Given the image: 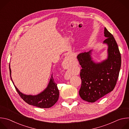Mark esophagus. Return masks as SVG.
<instances>
[{"label": "esophagus", "instance_id": "34e87169", "mask_svg": "<svg viewBox=\"0 0 129 129\" xmlns=\"http://www.w3.org/2000/svg\"><path fill=\"white\" fill-rule=\"evenodd\" d=\"M62 66L65 69H68L69 67V63L67 58H65L62 63ZM67 77H68L67 76Z\"/></svg>", "mask_w": 129, "mask_h": 129}]
</instances>
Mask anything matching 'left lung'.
<instances>
[{"mask_svg": "<svg viewBox=\"0 0 129 129\" xmlns=\"http://www.w3.org/2000/svg\"><path fill=\"white\" fill-rule=\"evenodd\" d=\"M104 43L107 44L108 58L101 63L92 60L91 50L80 53L78 60L82 69V80L79 90L80 97L84 101L94 103L114 89L119 76L121 67V55L113 36L106 27Z\"/></svg>", "mask_w": 129, "mask_h": 129, "instance_id": "8db88e82", "label": "left lung"}]
</instances>
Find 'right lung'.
<instances>
[{
    "label": "right lung",
    "instance_id": "obj_1",
    "mask_svg": "<svg viewBox=\"0 0 129 129\" xmlns=\"http://www.w3.org/2000/svg\"><path fill=\"white\" fill-rule=\"evenodd\" d=\"M11 79L22 99L30 105H33L41 108H48L57 103L59 96V91L57 87V84L55 83L52 75L47 88L40 93L36 95H25L22 93L15 86L11 78V69L9 65Z\"/></svg>",
    "mask_w": 129,
    "mask_h": 129
}]
</instances>
